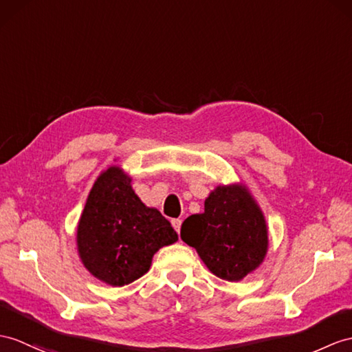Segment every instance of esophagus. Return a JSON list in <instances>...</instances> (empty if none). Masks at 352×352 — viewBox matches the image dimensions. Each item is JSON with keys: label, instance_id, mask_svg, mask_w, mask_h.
Instances as JSON below:
<instances>
[{"label": "esophagus", "instance_id": "34e87169", "mask_svg": "<svg viewBox=\"0 0 352 352\" xmlns=\"http://www.w3.org/2000/svg\"><path fill=\"white\" fill-rule=\"evenodd\" d=\"M171 226H173V228L179 233V231H181L182 221H181V219H171Z\"/></svg>", "mask_w": 352, "mask_h": 352}]
</instances>
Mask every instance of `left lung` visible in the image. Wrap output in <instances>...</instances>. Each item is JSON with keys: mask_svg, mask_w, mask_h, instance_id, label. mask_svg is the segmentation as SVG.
Wrapping results in <instances>:
<instances>
[{"mask_svg": "<svg viewBox=\"0 0 352 352\" xmlns=\"http://www.w3.org/2000/svg\"><path fill=\"white\" fill-rule=\"evenodd\" d=\"M181 239L213 275L242 280L263 264L269 228L261 208L243 184L218 185L204 200V212L188 217Z\"/></svg>", "mask_w": 352, "mask_h": 352, "instance_id": "1", "label": "left lung"}]
</instances>
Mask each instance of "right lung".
<instances>
[{
	"label": "right lung",
	"mask_w": 352,
	"mask_h": 352,
	"mask_svg": "<svg viewBox=\"0 0 352 352\" xmlns=\"http://www.w3.org/2000/svg\"><path fill=\"white\" fill-rule=\"evenodd\" d=\"M177 233L155 208H148L122 167L110 166L94 182L77 222V254L94 278L124 287L148 273L160 248Z\"/></svg>",
	"instance_id": "1"
}]
</instances>
